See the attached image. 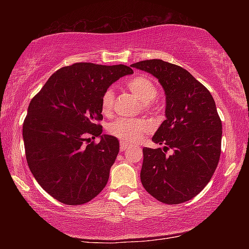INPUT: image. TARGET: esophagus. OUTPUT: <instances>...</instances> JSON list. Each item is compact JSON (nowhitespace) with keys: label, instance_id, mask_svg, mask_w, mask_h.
Masks as SVG:
<instances>
[{"label":"esophagus","instance_id":"1","mask_svg":"<svg viewBox=\"0 0 249 249\" xmlns=\"http://www.w3.org/2000/svg\"><path fill=\"white\" fill-rule=\"evenodd\" d=\"M128 147V146L127 145H125L124 144V142H120V152H124L125 151V148H127Z\"/></svg>","mask_w":249,"mask_h":249}]
</instances>
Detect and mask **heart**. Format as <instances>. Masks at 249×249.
<instances>
[{"label": "heart", "mask_w": 249, "mask_h": 249, "mask_svg": "<svg viewBox=\"0 0 249 249\" xmlns=\"http://www.w3.org/2000/svg\"><path fill=\"white\" fill-rule=\"evenodd\" d=\"M128 89L144 104L147 111L152 110V104L159 96V88L151 78L146 76H135L127 83ZM114 89L108 87L101 97V107L103 113H111L114 105ZM149 124L142 119H117L107 124L108 134L118 138L124 144H137L146 134H148Z\"/></svg>", "instance_id": "1"}]
</instances>
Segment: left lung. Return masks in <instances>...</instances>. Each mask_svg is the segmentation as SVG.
<instances>
[{
  "label": "left lung",
  "instance_id": "8db88e82",
  "mask_svg": "<svg viewBox=\"0 0 249 249\" xmlns=\"http://www.w3.org/2000/svg\"><path fill=\"white\" fill-rule=\"evenodd\" d=\"M156 77L165 91V117L152 141L163 148L142 149L141 180L149 195L180 204L202 192L221 154L222 124L209 89L183 68L162 60L131 64ZM172 149L171 156L166 154Z\"/></svg>",
  "mask_w": 249,
  "mask_h": 249
}]
</instances>
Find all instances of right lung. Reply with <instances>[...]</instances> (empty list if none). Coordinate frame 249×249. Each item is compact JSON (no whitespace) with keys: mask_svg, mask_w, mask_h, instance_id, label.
Returning a JSON list of instances; mask_svg holds the SVG:
<instances>
[{"mask_svg":"<svg viewBox=\"0 0 249 249\" xmlns=\"http://www.w3.org/2000/svg\"><path fill=\"white\" fill-rule=\"evenodd\" d=\"M132 72L124 64L73 63L54 72L30 101L22 125L27 163L53 198L81 205L107 186L119 142L101 135V97L111 84ZM96 137L100 142L90 141Z\"/></svg>","mask_w":249,"mask_h":249,"instance_id":"1","label":"right lung"}]
</instances>
